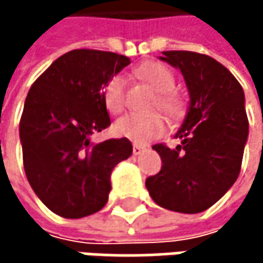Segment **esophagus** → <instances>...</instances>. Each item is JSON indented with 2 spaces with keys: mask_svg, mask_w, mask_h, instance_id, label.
<instances>
[{
  "mask_svg": "<svg viewBox=\"0 0 263 263\" xmlns=\"http://www.w3.org/2000/svg\"><path fill=\"white\" fill-rule=\"evenodd\" d=\"M143 151H144V146H140V144H134L132 146V154L134 155H140Z\"/></svg>",
  "mask_w": 263,
  "mask_h": 263,
  "instance_id": "1",
  "label": "esophagus"
}]
</instances>
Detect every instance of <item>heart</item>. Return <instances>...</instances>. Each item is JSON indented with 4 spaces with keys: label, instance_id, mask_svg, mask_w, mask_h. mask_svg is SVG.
Returning <instances> with one entry per match:
<instances>
[{
    "label": "heart",
    "instance_id": "1",
    "mask_svg": "<svg viewBox=\"0 0 263 263\" xmlns=\"http://www.w3.org/2000/svg\"><path fill=\"white\" fill-rule=\"evenodd\" d=\"M140 79L147 82L158 94L154 106L161 109L169 117H178L183 111V100L174 92L175 78L172 71L155 61L146 62L137 68ZM125 85L126 80L122 74H114L103 85V100L109 112L120 114L125 109ZM114 131L119 137L128 138L135 144H147L149 141L161 137L166 131V120L161 114H129L117 120Z\"/></svg>",
    "mask_w": 263,
    "mask_h": 263
}]
</instances>
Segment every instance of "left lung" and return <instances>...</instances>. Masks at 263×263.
<instances>
[{
    "label": "left lung",
    "instance_id": "obj_1",
    "mask_svg": "<svg viewBox=\"0 0 263 263\" xmlns=\"http://www.w3.org/2000/svg\"><path fill=\"white\" fill-rule=\"evenodd\" d=\"M161 61L183 73L190 103L181 143L154 144L161 171L146 180L151 198L180 213H199L219 201L240 172L248 138L245 96L236 78L218 61L195 51H163Z\"/></svg>",
    "mask_w": 263,
    "mask_h": 263
}]
</instances>
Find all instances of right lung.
<instances>
[{
    "label": "right lung",
    "mask_w": 263,
    "mask_h": 263,
    "mask_svg": "<svg viewBox=\"0 0 263 263\" xmlns=\"http://www.w3.org/2000/svg\"><path fill=\"white\" fill-rule=\"evenodd\" d=\"M129 58L100 50H71L31 85L20 122L27 180L56 215L79 219L102 210L111 172L129 158L128 138L91 143L111 125L103 85L129 65Z\"/></svg>",
    "instance_id": "obj_1"
}]
</instances>
